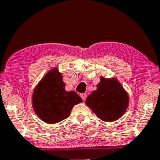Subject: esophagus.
I'll list each match as a JSON object with an SVG mask.
<instances>
[{"label":"esophagus","instance_id":"esophagus-1","mask_svg":"<svg viewBox=\"0 0 160 160\" xmlns=\"http://www.w3.org/2000/svg\"><path fill=\"white\" fill-rule=\"evenodd\" d=\"M80 97H81L82 100L85 101L86 98V97H87V95H86V93H82V94H80Z\"/></svg>","mask_w":160,"mask_h":160}]
</instances>
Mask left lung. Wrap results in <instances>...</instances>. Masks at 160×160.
I'll return each instance as SVG.
<instances>
[{
  "label": "left lung",
  "mask_w": 160,
  "mask_h": 160,
  "mask_svg": "<svg viewBox=\"0 0 160 160\" xmlns=\"http://www.w3.org/2000/svg\"><path fill=\"white\" fill-rule=\"evenodd\" d=\"M85 103L101 120L113 122L126 112L128 96L117 79L101 77L97 89L87 97Z\"/></svg>",
  "instance_id": "8db88e82"
}]
</instances>
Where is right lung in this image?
Instances as JSON below:
<instances>
[{"label":"right lung","mask_w":160,"mask_h":160,"mask_svg":"<svg viewBox=\"0 0 160 160\" xmlns=\"http://www.w3.org/2000/svg\"><path fill=\"white\" fill-rule=\"evenodd\" d=\"M61 73L52 69L42 78L33 92L32 105L38 117L49 124L68 118L82 98L74 91L67 92Z\"/></svg>","instance_id":"obj_1"}]
</instances>
